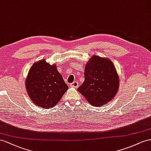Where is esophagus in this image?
<instances>
[{
  "label": "esophagus",
  "mask_w": 151,
  "mask_h": 151,
  "mask_svg": "<svg viewBox=\"0 0 151 151\" xmlns=\"http://www.w3.org/2000/svg\"><path fill=\"white\" fill-rule=\"evenodd\" d=\"M71 87H75V88H77L78 87V83L77 82H73L72 83H71Z\"/></svg>",
  "instance_id": "obj_1"
}]
</instances>
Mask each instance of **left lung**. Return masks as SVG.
Returning <instances> with one entry per match:
<instances>
[{"instance_id": "8db88e82", "label": "left lung", "mask_w": 151, "mask_h": 151, "mask_svg": "<svg viewBox=\"0 0 151 151\" xmlns=\"http://www.w3.org/2000/svg\"><path fill=\"white\" fill-rule=\"evenodd\" d=\"M85 80L78 88L91 105L101 106L115 97L119 88V78L112 61L92 55L84 71Z\"/></svg>"}]
</instances>
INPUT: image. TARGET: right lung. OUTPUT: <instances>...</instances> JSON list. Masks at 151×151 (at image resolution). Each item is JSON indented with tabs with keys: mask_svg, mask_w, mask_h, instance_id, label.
<instances>
[{
	"mask_svg": "<svg viewBox=\"0 0 151 151\" xmlns=\"http://www.w3.org/2000/svg\"><path fill=\"white\" fill-rule=\"evenodd\" d=\"M25 87L32 101L46 109L55 106L68 89L56 64H50L45 59L36 62L30 68Z\"/></svg>",
	"mask_w": 151,
	"mask_h": 151,
	"instance_id": "1",
	"label": "right lung"
}]
</instances>
